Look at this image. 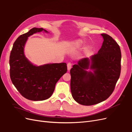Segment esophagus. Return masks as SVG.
I'll list each match as a JSON object with an SVG mask.
<instances>
[{
    "label": "esophagus",
    "mask_w": 132,
    "mask_h": 132,
    "mask_svg": "<svg viewBox=\"0 0 132 132\" xmlns=\"http://www.w3.org/2000/svg\"><path fill=\"white\" fill-rule=\"evenodd\" d=\"M71 65H72V64H71V63H68L67 64V68H68V71H69L70 70L71 68Z\"/></svg>",
    "instance_id": "esophagus-1"
}]
</instances>
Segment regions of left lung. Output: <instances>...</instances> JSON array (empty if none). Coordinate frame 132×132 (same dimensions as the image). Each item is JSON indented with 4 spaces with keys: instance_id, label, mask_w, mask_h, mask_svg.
<instances>
[{
    "instance_id": "8db88e82",
    "label": "left lung",
    "mask_w": 132,
    "mask_h": 132,
    "mask_svg": "<svg viewBox=\"0 0 132 132\" xmlns=\"http://www.w3.org/2000/svg\"><path fill=\"white\" fill-rule=\"evenodd\" d=\"M101 35L104 41L98 53L81 59L70 71L72 98L83 105H94L108 99L120 78V46L110 35Z\"/></svg>"
}]
</instances>
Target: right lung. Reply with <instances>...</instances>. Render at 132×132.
<instances>
[{"label": "right lung", "instance_id": "add662e5", "mask_svg": "<svg viewBox=\"0 0 132 132\" xmlns=\"http://www.w3.org/2000/svg\"><path fill=\"white\" fill-rule=\"evenodd\" d=\"M45 31L33 28L20 35L13 45L10 53V74L13 85L23 97L33 101H44L53 94L57 81L67 71L65 63L33 64L24 54V47L30 36Z\"/></svg>", "mask_w": 132, "mask_h": 132}]
</instances>
